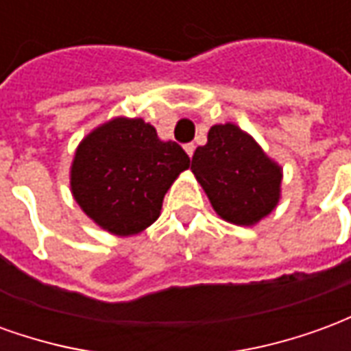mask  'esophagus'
<instances>
[{
  "mask_svg": "<svg viewBox=\"0 0 351 351\" xmlns=\"http://www.w3.org/2000/svg\"><path fill=\"white\" fill-rule=\"evenodd\" d=\"M184 150H186V154H188V156H190V158H193V152H195V145H186L184 146Z\"/></svg>",
  "mask_w": 351,
  "mask_h": 351,
  "instance_id": "34e87169",
  "label": "esophagus"
}]
</instances>
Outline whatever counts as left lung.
<instances>
[{
	"label": "left lung",
	"instance_id": "obj_1",
	"mask_svg": "<svg viewBox=\"0 0 351 351\" xmlns=\"http://www.w3.org/2000/svg\"><path fill=\"white\" fill-rule=\"evenodd\" d=\"M191 173L221 220L250 228L276 208L282 167L235 123H216L191 158Z\"/></svg>",
	"mask_w": 351,
	"mask_h": 351
}]
</instances>
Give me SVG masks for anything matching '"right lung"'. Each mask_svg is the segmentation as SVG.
<instances>
[{
	"mask_svg": "<svg viewBox=\"0 0 351 351\" xmlns=\"http://www.w3.org/2000/svg\"><path fill=\"white\" fill-rule=\"evenodd\" d=\"M190 167L182 146L161 141L143 118L116 116L82 138L69 184L88 218L110 235H137L160 218L161 203Z\"/></svg>",
	"mask_w": 351,
	"mask_h": 351,
	"instance_id": "obj_1",
	"label": "right lung"
}]
</instances>
